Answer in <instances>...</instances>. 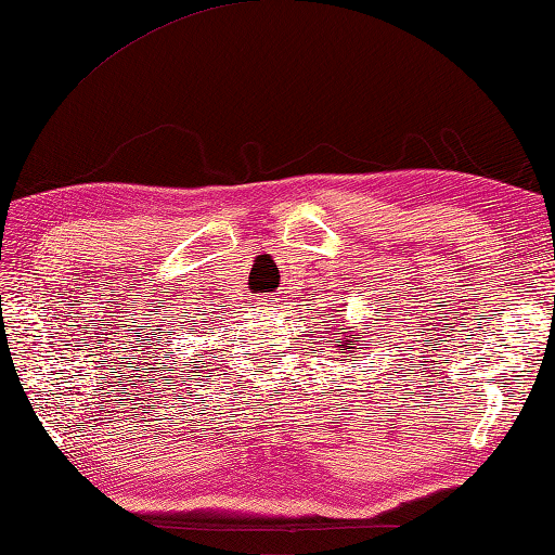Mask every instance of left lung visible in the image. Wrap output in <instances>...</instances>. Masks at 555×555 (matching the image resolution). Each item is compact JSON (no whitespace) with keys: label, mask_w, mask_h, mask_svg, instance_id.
<instances>
[{"label":"left lung","mask_w":555,"mask_h":555,"mask_svg":"<svg viewBox=\"0 0 555 555\" xmlns=\"http://www.w3.org/2000/svg\"><path fill=\"white\" fill-rule=\"evenodd\" d=\"M341 330H345V327H337V332H335V335L339 337L335 349H339V354H345V357L349 354V359H354V349H364V347H361V341H366L364 339V332L354 330V327H349V332H341ZM364 330H369V327H364ZM332 341H335V339H332ZM345 357L339 359L341 364H345V361H347Z\"/></svg>","instance_id":"8db88e82"}]
</instances>
